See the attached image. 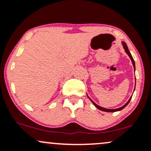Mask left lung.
<instances>
[{"mask_svg":"<svg viewBox=\"0 0 151 151\" xmlns=\"http://www.w3.org/2000/svg\"><path fill=\"white\" fill-rule=\"evenodd\" d=\"M122 45H123V47H124V50H125V52H126V53L128 55H129V58H130V59H131V62H132L133 66V67H134V70H135V67H135V62H134V60H133V58L132 55H131V54L130 53V52H129V48H128V46H127V45H126V43L125 42H122ZM134 90H135V89H134ZM87 96H88V97H89V96H88V95H87ZM131 97H132V96H131ZM131 97L129 99V101H128L127 102H126V104H124V106H123L120 107V108L115 109H105V108H103V107H101V106H99L96 104H95L94 102H93V101H92V100H91V99H90L89 97V99L90 100H91V101L92 102V103H93V104L95 106V107H96V108H97L98 109H99V110H101V111H106V112H115V111H121V110H122L123 109H124V108H125V107L126 106H127L128 104H129V103L130 101H131Z\"/></svg>","mask_w":151,"mask_h":151,"instance_id":"8db88e82","label":"left lung"}]
</instances>
